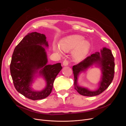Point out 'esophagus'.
I'll return each mask as SVG.
<instances>
[{
    "instance_id": "esophagus-1",
    "label": "esophagus",
    "mask_w": 126,
    "mask_h": 126,
    "mask_svg": "<svg viewBox=\"0 0 126 126\" xmlns=\"http://www.w3.org/2000/svg\"><path fill=\"white\" fill-rule=\"evenodd\" d=\"M68 61H67V59H65L64 60V61H63V65H64V66H67L68 65Z\"/></svg>"
}]
</instances>
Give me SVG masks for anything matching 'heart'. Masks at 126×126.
<instances>
[{"instance_id": "heart-1", "label": "heart", "mask_w": 126, "mask_h": 126, "mask_svg": "<svg viewBox=\"0 0 126 126\" xmlns=\"http://www.w3.org/2000/svg\"><path fill=\"white\" fill-rule=\"evenodd\" d=\"M60 45L64 51H69L75 48L72 52L74 60L80 62L84 60L88 55L90 48V44L87 40H84V37L80 35H74L68 36L61 40ZM56 51L60 52L58 46H54Z\"/></svg>"}]
</instances>
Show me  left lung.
Listing matches in <instances>:
<instances>
[{"instance_id": "left-lung-1", "label": "left lung", "mask_w": 126, "mask_h": 126, "mask_svg": "<svg viewBox=\"0 0 126 126\" xmlns=\"http://www.w3.org/2000/svg\"><path fill=\"white\" fill-rule=\"evenodd\" d=\"M101 55H100V54ZM96 64L101 68L102 75L99 83V87L96 91H91L77 84L78 76L81 72L85 71L93 64ZM114 58L110 49L104 47L100 52H96L87 57L83 61L73 66L74 87L78 93L84 96H93L99 95L106 89L113 80L114 75Z\"/></svg>"}]
</instances>
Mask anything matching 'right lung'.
<instances>
[{
  "label": "right lung",
  "mask_w": 126,
  "mask_h": 126,
  "mask_svg": "<svg viewBox=\"0 0 126 126\" xmlns=\"http://www.w3.org/2000/svg\"><path fill=\"white\" fill-rule=\"evenodd\" d=\"M46 37L37 32L29 33L16 46L10 64V72L17 91L32 100L47 97L52 91L56 77L62 68L61 63L47 65L45 47H48ZM47 83L41 91H35L31 87L34 75L38 72Z\"/></svg>",
  "instance_id": "1"
}]
</instances>
